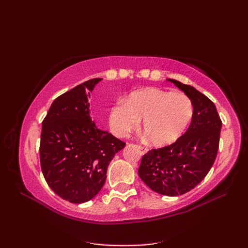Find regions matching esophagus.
I'll list each match as a JSON object with an SVG mask.
<instances>
[{"label": "esophagus", "instance_id": "1", "mask_svg": "<svg viewBox=\"0 0 248 248\" xmlns=\"http://www.w3.org/2000/svg\"><path fill=\"white\" fill-rule=\"evenodd\" d=\"M136 146H138V148H139V149H140V151L143 152V154H146V152L148 151V149H147L146 147H143L141 145H136Z\"/></svg>", "mask_w": 248, "mask_h": 248}]
</instances>
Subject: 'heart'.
I'll use <instances>...</instances> for the list:
<instances>
[{
  "label": "heart",
  "mask_w": 248,
  "mask_h": 248,
  "mask_svg": "<svg viewBox=\"0 0 248 248\" xmlns=\"http://www.w3.org/2000/svg\"><path fill=\"white\" fill-rule=\"evenodd\" d=\"M194 115L192 100L183 93L159 88H144L132 93L124 103L109 109L108 124L112 132L124 138L138 127L156 147L171 145L186 132Z\"/></svg>",
  "instance_id": "b5f03b06"
}]
</instances>
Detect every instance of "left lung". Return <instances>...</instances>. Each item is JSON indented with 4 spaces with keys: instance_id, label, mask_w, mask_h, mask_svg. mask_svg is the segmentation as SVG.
<instances>
[{
    "instance_id": "obj_1",
    "label": "left lung",
    "mask_w": 248,
    "mask_h": 248,
    "mask_svg": "<svg viewBox=\"0 0 248 248\" xmlns=\"http://www.w3.org/2000/svg\"><path fill=\"white\" fill-rule=\"evenodd\" d=\"M167 80L192 100L193 118L186 132L175 143L144 155L139 175L152 191L178 196L193 189L211 170L218 151L222 120L207 96L191 85Z\"/></svg>"
}]
</instances>
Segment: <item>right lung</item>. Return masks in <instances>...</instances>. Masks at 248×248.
<instances>
[{
    "instance_id": "obj_1",
    "label": "right lung",
    "mask_w": 248,
    "mask_h": 248,
    "mask_svg": "<svg viewBox=\"0 0 248 248\" xmlns=\"http://www.w3.org/2000/svg\"><path fill=\"white\" fill-rule=\"evenodd\" d=\"M92 78L57 97L43 121L40 165L48 186L72 203L93 198L102 188L114 155L125 143L96 127L89 115Z\"/></svg>"
}]
</instances>
